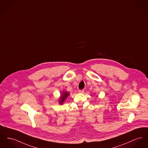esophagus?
<instances>
[{
	"label": "esophagus",
	"instance_id": "34e87169",
	"mask_svg": "<svg viewBox=\"0 0 148 148\" xmlns=\"http://www.w3.org/2000/svg\"><path fill=\"white\" fill-rule=\"evenodd\" d=\"M84 92V90H78L79 93H83Z\"/></svg>",
	"mask_w": 148,
	"mask_h": 148
}]
</instances>
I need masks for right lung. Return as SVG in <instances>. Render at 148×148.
Listing matches in <instances>:
<instances>
[{
  "mask_svg": "<svg viewBox=\"0 0 148 148\" xmlns=\"http://www.w3.org/2000/svg\"><path fill=\"white\" fill-rule=\"evenodd\" d=\"M69 95V93L68 92H63L62 94V96H61V99L60 101V103L62 104L63 103V102L64 101V100L67 98V97Z\"/></svg>",
  "mask_w": 148,
  "mask_h": 148,
  "instance_id": "right-lung-1",
  "label": "right lung"
}]
</instances>
